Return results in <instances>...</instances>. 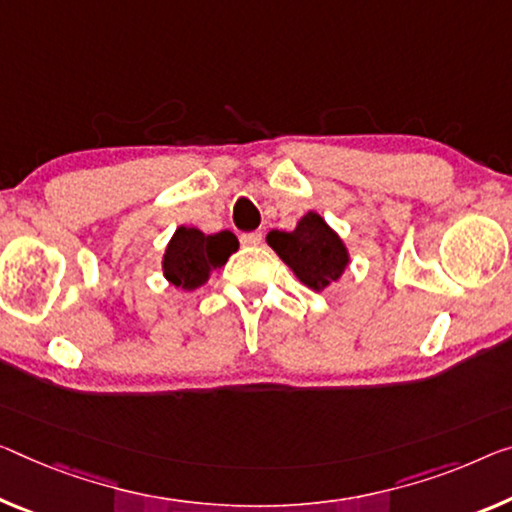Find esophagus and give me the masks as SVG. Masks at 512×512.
I'll return each instance as SVG.
<instances>
[{
	"label": "esophagus",
	"instance_id": "obj_1",
	"mask_svg": "<svg viewBox=\"0 0 512 512\" xmlns=\"http://www.w3.org/2000/svg\"><path fill=\"white\" fill-rule=\"evenodd\" d=\"M240 242L242 245H249V247H256L263 242V233L261 231H251V233H242L240 235Z\"/></svg>",
	"mask_w": 512,
	"mask_h": 512
}]
</instances>
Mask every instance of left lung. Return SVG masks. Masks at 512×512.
Here are the masks:
<instances>
[{"label":"left lung","mask_w":512,"mask_h":512,"mask_svg":"<svg viewBox=\"0 0 512 512\" xmlns=\"http://www.w3.org/2000/svg\"><path fill=\"white\" fill-rule=\"evenodd\" d=\"M267 245L277 251L281 261L311 290H322L332 281H338L350 263L343 240L318 212H306L290 233L270 231Z\"/></svg>","instance_id":"8db88e82"}]
</instances>
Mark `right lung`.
I'll return each mask as SVG.
<instances>
[{
  "instance_id": "1",
  "label": "right lung",
  "mask_w": 512,
  "mask_h": 512,
  "mask_svg": "<svg viewBox=\"0 0 512 512\" xmlns=\"http://www.w3.org/2000/svg\"><path fill=\"white\" fill-rule=\"evenodd\" d=\"M233 251H238V238L231 231L206 235L190 226H178L162 258L164 277L176 288L194 290L208 281L212 270L229 261Z\"/></svg>"
}]
</instances>
